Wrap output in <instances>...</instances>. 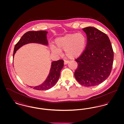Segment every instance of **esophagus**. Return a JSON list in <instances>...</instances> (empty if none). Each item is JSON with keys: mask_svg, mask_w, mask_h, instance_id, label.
Here are the masks:
<instances>
[{"mask_svg": "<svg viewBox=\"0 0 124 124\" xmlns=\"http://www.w3.org/2000/svg\"><path fill=\"white\" fill-rule=\"evenodd\" d=\"M69 63V61L68 60H64V65H66Z\"/></svg>", "mask_w": 124, "mask_h": 124, "instance_id": "obj_1", "label": "esophagus"}]
</instances>
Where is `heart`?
Returning <instances> with one entry per match:
<instances>
[{"mask_svg":"<svg viewBox=\"0 0 124 124\" xmlns=\"http://www.w3.org/2000/svg\"><path fill=\"white\" fill-rule=\"evenodd\" d=\"M86 39L82 32L69 33L56 38V46H52L54 53L60 54L65 50V56L69 59H73L79 57L84 52L86 46Z\"/></svg>","mask_w":124,"mask_h":124,"instance_id":"1","label":"heart"}]
</instances>
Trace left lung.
<instances>
[{
	"label": "left lung",
	"mask_w": 124,
	"mask_h": 124,
	"mask_svg": "<svg viewBox=\"0 0 124 124\" xmlns=\"http://www.w3.org/2000/svg\"><path fill=\"white\" fill-rule=\"evenodd\" d=\"M87 44L82 54L75 59L78 64L74 72L77 81L87 87L104 82L112 71L114 54L108 37L93 27L83 29Z\"/></svg>",
	"instance_id": "left-lung-1"
}]
</instances>
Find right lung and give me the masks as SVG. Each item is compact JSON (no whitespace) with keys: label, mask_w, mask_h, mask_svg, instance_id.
I'll list each match as a JSON object with an SVG mask.
<instances>
[{"label":"right lung","mask_w":124,"mask_h":124,"mask_svg":"<svg viewBox=\"0 0 124 124\" xmlns=\"http://www.w3.org/2000/svg\"><path fill=\"white\" fill-rule=\"evenodd\" d=\"M47 33L48 32L45 31H29L24 33L15 46L13 54V58L16 51L24 45L29 43H38L47 46ZM63 66V60L60 59L58 61H53L49 74L44 82L38 86L30 87L35 90L41 91L47 90L51 88L58 82L60 75V71Z\"/></svg>","instance_id":"1"}]
</instances>
